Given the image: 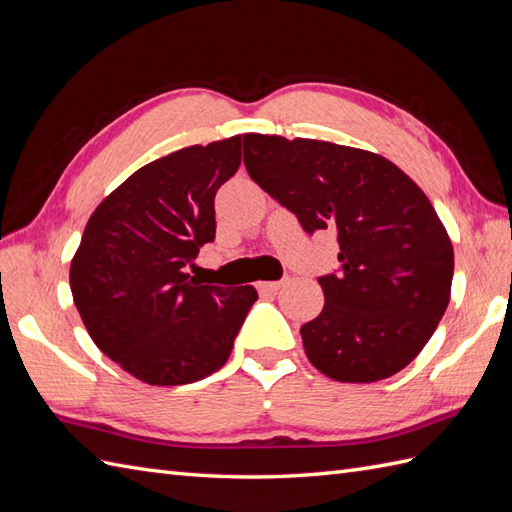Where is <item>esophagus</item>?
<instances>
[{
	"mask_svg": "<svg viewBox=\"0 0 512 512\" xmlns=\"http://www.w3.org/2000/svg\"><path fill=\"white\" fill-rule=\"evenodd\" d=\"M281 285H283V281H261L259 283V292L274 294V292L281 290Z\"/></svg>",
	"mask_w": 512,
	"mask_h": 512,
	"instance_id": "esophagus-1",
	"label": "esophagus"
}]
</instances>
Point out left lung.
Instances as JSON below:
<instances>
[{
    "label": "left lung",
    "instance_id": "left-lung-1",
    "mask_svg": "<svg viewBox=\"0 0 512 512\" xmlns=\"http://www.w3.org/2000/svg\"><path fill=\"white\" fill-rule=\"evenodd\" d=\"M244 166L307 233L337 229L339 272L303 324L305 355L339 383L406 368L450 303L454 251L435 207L387 157L324 140L244 134Z\"/></svg>",
    "mask_w": 512,
    "mask_h": 512
}]
</instances>
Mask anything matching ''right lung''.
<instances>
[{"label":"right lung","mask_w":512,"mask_h":512,"mask_svg":"<svg viewBox=\"0 0 512 512\" xmlns=\"http://www.w3.org/2000/svg\"><path fill=\"white\" fill-rule=\"evenodd\" d=\"M242 162V136L138 168L88 218L71 292L97 348L147 385L201 381L227 363L253 285H203L186 266L216 235L214 199Z\"/></svg>","instance_id":"1"}]
</instances>
